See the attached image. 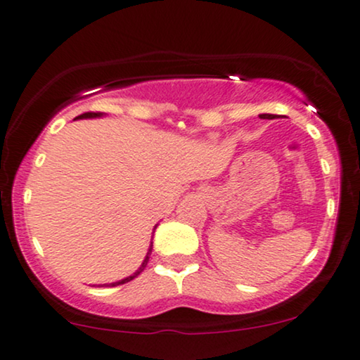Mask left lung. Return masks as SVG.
I'll return each instance as SVG.
<instances>
[{
    "mask_svg": "<svg viewBox=\"0 0 360 360\" xmlns=\"http://www.w3.org/2000/svg\"><path fill=\"white\" fill-rule=\"evenodd\" d=\"M262 118H268V120H273L275 118V115H268V113H263V115H260Z\"/></svg>",
    "mask_w": 360,
    "mask_h": 360,
    "instance_id": "8db88e82",
    "label": "left lung"
}]
</instances>
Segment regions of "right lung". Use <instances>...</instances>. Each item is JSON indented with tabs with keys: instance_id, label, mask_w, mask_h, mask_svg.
Instances as JSON below:
<instances>
[{
	"instance_id": "add662e5",
	"label": "right lung",
	"mask_w": 360,
	"mask_h": 360,
	"mask_svg": "<svg viewBox=\"0 0 360 360\" xmlns=\"http://www.w3.org/2000/svg\"><path fill=\"white\" fill-rule=\"evenodd\" d=\"M103 113H100V112H87V113H82V115H79V117H75L77 120L79 118H95V117H102ZM153 247V245H151ZM151 247H150V250H148V253H146V257H145V260H143V263H141V266L138 268V270L133 273L131 276H128V278H124V280H122V281H117V283H110V285H102V286H118V285H123V283H128V281H131L133 278H136L138 275H140V273L145 270L146 268V265H148V260H150V255H151Z\"/></svg>"
}]
</instances>
